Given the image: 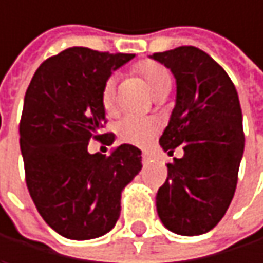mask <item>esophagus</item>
Returning <instances> with one entry per match:
<instances>
[{
	"label": "esophagus",
	"mask_w": 263,
	"mask_h": 263,
	"mask_svg": "<svg viewBox=\"0 0 263 263\" xmlns=\"http://www.w3.org/2000/svg\"><path fill=\"white\" fill-rule=\"evenodd\" d=\"M142 159H144V162H145V164H150V162L153 161V156H152L150 153L144 152V153H142Z\"/></svg>",
	"instance_id": "1"
}]
</instances>
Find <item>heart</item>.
Instances as JSON below:
<instances>
[{
  "mask_svg": "<svg viewBox=\"0 0 263 263\" xmlns=\"http://www.w3.org/2000/svg\"><path fill=\"white\" fill-rule=\"evenodd\" d=\"M136 74L144 81L147 90L153 98H158L161 95H167L172 88V78L165 67L155 63V61H142L135 68ZM101 102L107 113H111L115 110L116 104V81L115 78H108L101 91ZM159 130V125L153 119L145 118H135L127 116L124 118L118 125L116 132L122 142L136 145V147H147L155 139L156 133Z\"/></svg>",
  "mask_w": 263,
  "mask_h": 263,
  "instance_id": "heart-1",
  "label": "heart"
}]
</instances>
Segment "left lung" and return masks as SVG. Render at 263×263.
I'll use <instances>...</instances> for the list:
<instances>
[{"label": "left lung", "mask_w": 263, "mask_h": 263, "mask_svg": "<svg viewBox=\"0 0 263 263\" xmlns=\"http://www.w3.org/2000/svg\"><path fill=\"white\" fill-rule=\"evenodd\" d=\"M150 58L176 79L175 108L159 144L168 155L184 144V156L167 164L158 216L176 234L199 236L219 223L234 196L245 147L239 96L227 71L197 47Z\"/></svg>", "instance_id": "1"}]
</instances>
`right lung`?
<instances>
[{
    "label": "right lung",
    "mask_w": 263,
    "mask_h": 263,
    "mask_svg": "<svg viewBox=\"0 0 263 263\" xmlns=\"http://www.w3.org/2000/svg\"><path fill=\"white\" fill-rule=\"evenodd\" d=\"M133 58L70 47L38 67L26 91L20 145L27 189L46 223L67 239L108 233L121 214L122 190L142 168V152L132 144L110 156L87 150L91 138L108 135H101L104 82Z\"/></svg>",
    "instance_id": "obj_1"
}]
</instances>
